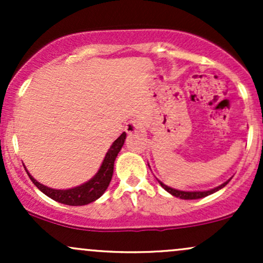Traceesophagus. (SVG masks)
<instances>
[{
    "instance_id": "34e87169",
    "label": "esophagus",
    "mask_w": 263,
    "mask_h": 263,
    "mask_svg": "<svg viewBox=\"0 0 263 263\" xmlns=\"http://www.w3.org/2000/svg\"><path fill=\"white\" fill-rule=\"evenodd\" d=\"M142 125L140 122L137 121V120H131V121H128L126 123L125 126V131L127 132V134H136V132H138L141 129Z\"/></svg>"
}]
</instances>
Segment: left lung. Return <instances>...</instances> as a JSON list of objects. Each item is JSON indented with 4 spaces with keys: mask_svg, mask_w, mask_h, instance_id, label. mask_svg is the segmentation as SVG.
<instances>
[{
    "mask_svg": "<svg viewBox=\"0 0 263 263\" xmlns=\"http://www.w3.org/2000/svg\"><path fill=\"white\" fill-rule=\"evenodd\" d=\"M159 184L167 190L168 193H171L172 195H174V197L177 198H180V199H185V200H192V199H200V198H204V197H208V195L213 194V193L218 192L221 188H224V186L228 184L230 180H228V182H225L224 184H221V185L216 186V188L211 189V190H206V192H183V190H177V189H173V188H170V186H167L165 184H163L161 180H158Z\"/></svg>",
    "mask_w": 263,
    "mask_h": 263,
    "instance_id": "1",
    "label": "left lung"
}]
</instances>
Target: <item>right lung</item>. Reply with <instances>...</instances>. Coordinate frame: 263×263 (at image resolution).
<instances>
[{
	"label": "right lung",
	"mask_w": 263,
	"mask_h": 263,
	"mask_svg": "<svg viewBox=\"0 0 263 263\" xmlns=\"http://www.w3.org/2000/svg\"><path fill=\"white\" fill-rule=\"evenodd\" d=\"M125 140L126 134L122 132V135L114 142L112 146H111L110 149L107 151L104 162H102L100 170L96 173V176L93 177L92 179H90L89 182H86L85 184H83V185L80 186H75V188L66 190L52 189L43 185V184L38 183L37 180L28 173V171H27V174H28L32 182L34 183V185L37 186L42 193H44L47 197L52 198L53 200L58 201V203L71 205V206H78V205H86L89 203H92L96 199L100 198L105 193V190L107 189L108 184L111 182V178H112L115 159H116L117 155H119V152L121 151Z\"/></svg>",
	"instance_id": "1"
}]
</instances>
